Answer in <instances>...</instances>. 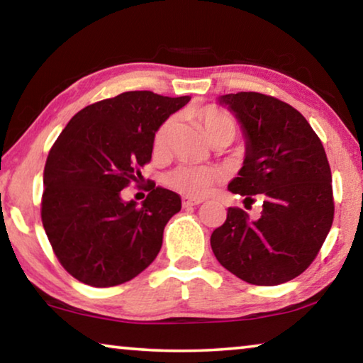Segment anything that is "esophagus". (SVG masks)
Instances as JSON below:
<instances>
[{
  "label": "esophagus",
  "mask_w": 363,
  "mask_h": 363,
  "mask_svg": "<svg viewBox=\"0 0 363 363\" xmlns=\"http://www.w3.org/2000/svg\"><path fill=\"white\" fill-rule=\"evenodd\" d=\"M202 199H192V197H182V207H192V205L202 203Z\"/></svg>",
  "instance_id": "esophagus-1"
}]
</instances>
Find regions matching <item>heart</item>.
I'll return each instance as SVG.
<instances>
[{
  "mask_svg": "<svg viewBox=\"0 0 363 363\" xmlns=\"http://www.w3.org/2000/svg\"><path fill=\"white\" fill-rule=\"evenodd\" d=\"M192 117L196 118V122L202 128L205 137L208 138V142H212L213 138L220 137V135H228L233 138L235 135V122L230 116H226L225 112H221L215 107H200V109L192 112ZM172 127H174V118L166 121L163 125L158 128V132L155 133V150L163 151L167 145V138ZM220 171L215 167L207 166H194V164H181L167 172L166 176V186L174 189L179 194H184L187 197L200 199L208 196L213 191L216 182L220 181Z\"/></svg>",
  "mask_w": 363,
  "mask_h": 363,
  "instance_id": "obj_1",
  "label": "heart"
}]
</instances>
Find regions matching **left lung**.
<instances>
[{
    "label": "left lung",
    "instance_id": "left-lung-1",
    "mask_svg": "<svg viewBox=\"0 0 363 363\" xmlns=\"http://www.w3.org/2000/svg\"><path fill=\"white\" fill-rule=\"evenodd\" d=\"M245 137V160L228 191L262 197L251 220L228 208L210 245L218 262L252 285H279L298 277L331 230L333 176L326 151L301 113L261 93L218 96Z\"/></svg>",
    "mask_w": 363,
    "mask_h": 363
}]
</instances>
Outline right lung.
I'll list each match as a JSON object with an SVG mask.
<instances>
[{
	"label": "right lung",
	"mask_w": 363,
	"mask_h": 363,
	"mask_svg": "<svg viewBox=\"0 0 363 363\" xmlns=\"http://www.w3.org/2000/svg\"><path fill=\"white\" fill-rule=\"evenodd\" d=\"M189 101L128 91L81 109L53 143L43 169L42 223L58 261L79 282L121 285L158 256L181 197L153 184L137 207L122 199V189L138 181L155 133Z\"/></svg>",
	"instance_id": "add662e5"
}]
</instances>
